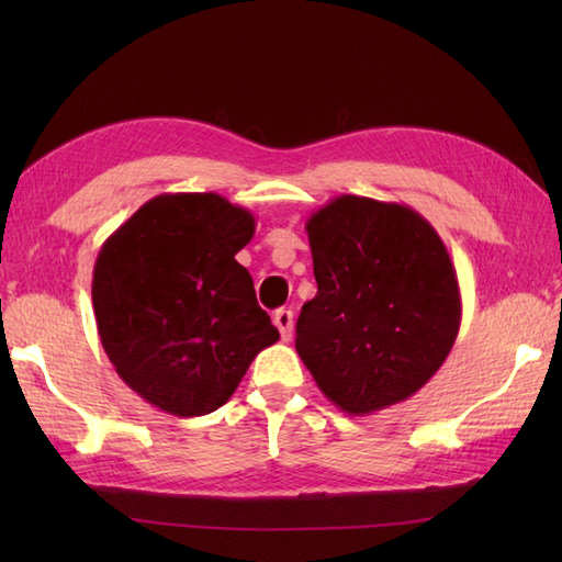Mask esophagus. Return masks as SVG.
Segmentation results:
<instances>
[{"label": "esophagus", "mask_w": 562, "mask_h": 562, "mask_svg": "<svg viewBox=\"0 0 562 562\" xmlns=\"http://www.w3.org/2000/svg\"><path fill=\"white\" fill-rule=\"evenodd\" d=\"M274 326H278L282 340L290 342L292 340V333H294V314H292V308H278V312H274Z\"/></svg>", "instance_id": "obj_1"}]
</instances>
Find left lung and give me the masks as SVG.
Returning <instances> with one entry per match:
<instances>
[{"mask_svg": "<svg viewBox=\"0 0 562 562\" xmlns=\"http://www.w3.org/2000/svg\"><path fill=\"white\" fill-rule=\"evenodd\" d=\"M318 292L296 352L348 415L411 398L445 364L461 326L453 262L435 226L398 202L338 195L306 222Z\"/></svg>", "mask_w": 562, "mask_h": 562, "instance_id": "1", "label": "left lung"}]
</instances>
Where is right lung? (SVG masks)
Segmentation results:
<instances>
[{
	"label": "right lung",
	"instance_id": "obj_1",
	"mask_svg": "<svg viewBox=\"0 0 562 562\" xmlns=\"http://www.w3.org/2000/svg\"><path fill=\"white\" fill-rule=\"evenodd\" d=\"M256 217L217 193H164L105 238L93 316L117 376L178 417L217 411L280 340L234 258Z\"/></svg>",
	"mask_w": 562,
	"mask_h": 562
}]
</instances>
